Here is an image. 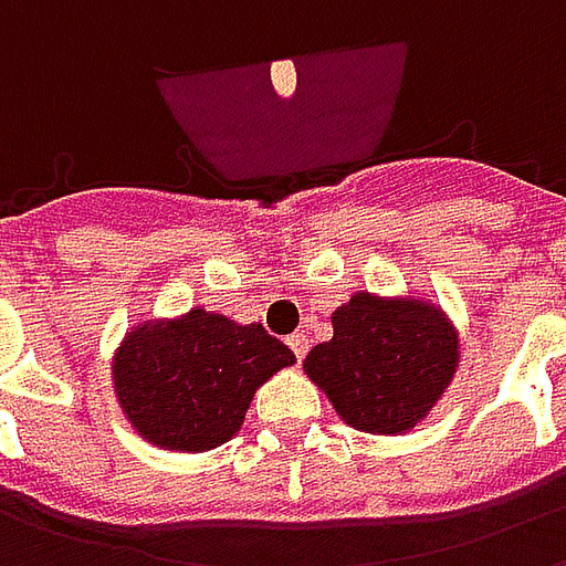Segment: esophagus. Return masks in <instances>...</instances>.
<instances>
[{
	"mask_svg": "<svg viewBox=\"0 0 566 566\" xmlns=\"http://www.w3.org/2000/svg\"><path fill=\"white\" fill-rule=\"evenodd\" d=\"M287 345L294 348L296 360H303V357H306V352H308V336H306V333H294V336H287Z\"/></svg>",
	"mask_w": 566,
	"mask_h": 566,
	"instance_id": "obj_1",
	"label": "esophagus"
}]
</instances>
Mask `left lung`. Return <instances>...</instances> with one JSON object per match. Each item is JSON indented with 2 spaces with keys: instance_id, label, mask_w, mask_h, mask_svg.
I'll list each match as a JSON object with an SVG mask.
<instances>
[{
  "instance_id": "left-lung-1",
  "label": "left lung",
  "mask_w": 566,
  "mask_h": 566,
  "mask_svg": "<svg viewBox=\"0 0 566 566\" xmlns=\"http://www.w3.org/2000/svg\"><path fill=\"white\" fill-rule=\"evenodd\" d=\"M331 321L333 339L315 345L303 369L355 430H412L454 379L458 331L427 300L355 294Z\"/></svg>"
}]
</instances>
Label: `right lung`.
<instances>
[{
  "instance_id": "obj_1",
  "label": "right lung",
  "mask_w": 566,
  "mask_h": 566,
  "mask_svg": "<svg viewBox=\"0 0 566 566\" xmlns=\"http://www.w3.org/2000/svg\"><path fill=\"white\" fill-rule=\"evenodd\" d=\"M296 357L260 324L190 308L145 321L112 360L115 397L133 430L169 451H209L239 433L254 391Z\"/></svg>"
}]
</instances>
